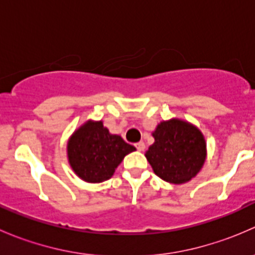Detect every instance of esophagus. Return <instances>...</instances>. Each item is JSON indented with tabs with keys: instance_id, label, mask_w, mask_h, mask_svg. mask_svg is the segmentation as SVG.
I'll return each instance as SVG.
<instances>
[{
	"instance_id": "1",
	"label": "esophagus",
	"mask_w": 255,
	"mask_h": 255,
	"mask_svg": "<svg viewBox=\"0 0 255 255\" xmlns=\"http://www.w3.org/2000/svg\"><path fill=\"white\" fill-rule=\"evenodd\" d=\"M135 148H137L139 151H143L144 149H145V144H144V142H138L135 144Z\"/></svg>"
}]
</instances>
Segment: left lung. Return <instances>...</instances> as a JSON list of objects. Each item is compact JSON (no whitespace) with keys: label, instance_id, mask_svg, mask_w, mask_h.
Wrapping results in <instances>:
<instances>
[{"label":"left lung","instance_id":"8db88e82","mask_svg":"<svg viewBox=\"0 0 255 255\" xmlns=\"http://www.w3.org/2000/svg\"><path fill=\"white\" fill-rule=\"evenodd\" d=\"M151 135L154 143L145 151V158L160 179L180 185L200 173L207 158V145L196 126L171 118L158 123Z\"/></svg>","mask_w":255,"mask_h":255}]
</instances>
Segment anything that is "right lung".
Instances as JSON below:
<instances>
[{
    "label": "right lung",
    "mask_w": 255,
    "mask_h": 255,
    "mask_svg": "<svg viewBox=\"0 0 255 255\" xmlns=\"http://www.w3.org/2000/svg\"><path fill=\"white\" fill-rule=\"evenodd\" d=\"M135 148L110 133L102 121L89 120L74 130L66 144L70 168L90 184L109 180L127 154Z\"/></svg>",
    "instance_id": "add662e5"
}]
</instances>
